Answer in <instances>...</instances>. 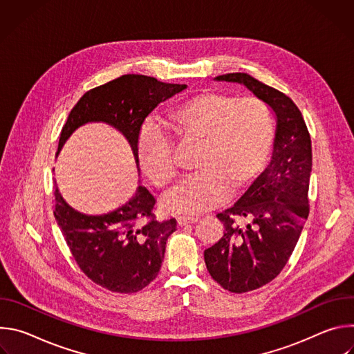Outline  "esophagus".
<instances>
[{"label": "esophagus", "instance_id": "1", "mask_svg": "<svg viewBox=\"0 0 354 354\" xmlns=\"http://www.w3.org/2000/svg\"><path fill=\"white\" fill-rule=\"evenodd\" d=\"M198 221L197 217H178L176 223L179 227H185V225H190V224H196Z\"/></svg>", "mask_w": 354, "mask_h": 354}]
</instances>
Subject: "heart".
Here are the masks:
<instances>
[{
	"mask_svg": "<svg viewBox=\"0 0 354 354\" xmlns=\"http://www.w3.org/2000/svg\"><path fill=\"white\" fill-rule=\"evenodd\" d=\"M165 129L180 145H196L192 179L171 190L162 207L172 214L209 212L242 193L265 168L274 141L269 106L258 97L201 91L169 113ZM137 160L142 174L158 189L176 178V161L164 134L154 127L141 130Z\"/></svg>",
	"mask_w": 354,
	"mask_h": 354,
	"instance_id": "obj_1",
	"label": "heart"
}]
</instances>
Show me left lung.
Returning a JSON list of instances; mask_svg holds the SVG:
<instances>
[{"instance_id": "1", "label": "left lung", "mask_w": 354, "mask_h": 354, "mask_svg": "<svg viewBox=\"0 0 354 354\" xmlns=\"http://www.w3.org/2000/svg\"><path fill=\"white\" fill-rule=\"evenodd\" d=\"M216 80L245 85L277 120L269 167L232 207L217 214L224 235L205 250L210 276L241 294L272 281L292 254L310 214L313 148L304 118L287 95L245 73Z\"/></svg>"}]
</instances>
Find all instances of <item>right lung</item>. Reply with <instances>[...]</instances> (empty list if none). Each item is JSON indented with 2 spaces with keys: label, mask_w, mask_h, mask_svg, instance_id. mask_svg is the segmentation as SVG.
Masks as SVG:
<instances>
[{
  "label": "right lung",
  "mask_w": 354,
  "mask_h": 354,
  "mask_svg": "<svg viewBox=\"0 0 354 354\" xmlns=\"http://www.w3.org/2000/svg\"><path fill=\"white\" fill-rule=\"evenodd\" d=\"M185 88V84L127 74L85 92L63 126L57 156L78 127L104 122L127 138L138 168L137 140L145 118ZM154 207V196L138 185L122 207L88 216L73 209L55 185L53 213L73 258L88 279L113 292H137L158 276L176 220L157 221Z\"/></svg>",
  "instance_id": "add662e5"
}]
</instances>
